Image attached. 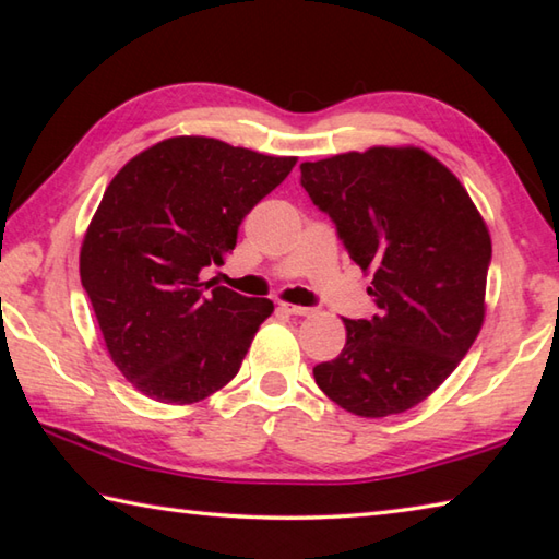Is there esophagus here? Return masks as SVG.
<instances>
[{
	"label": "esophagus",
	"instance_id": "esophagus-1",
	"mask_svg": "<svg viewBox=\"0 0 559 559\" xmlns=\"http://www.w3.org/2000/svg\"><path fill=\"white\" fill-rule=\"evenodd\" d=\"M278 308L283 310V313H288V316H308L310 313V308L293 306V302H278Z\"/></svg>",
	"mask_w": 559,
	"mask_h": 559
}]
</instances>
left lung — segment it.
<instances>
[{
  "instance_id": "1",
  "label": "left lung",
  "mask_w": 559,
  "mask_h": 559,
  "mask_svg": "<svg viewBox=\"0 0 559 559\" xmlns=\"http://www.w3.org/2000/svg\"><path fill=\"white\" fill-rule=\"evenodd\" d=\"M380 313L345 318L347 343L313 367L330 400L367 419L437 390L484 325L490 236L463 185L419 147H370L300 165Z\"/></svg>"
}]
</instances>
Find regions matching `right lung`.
Here are the masks:
<instances>
[{"mask_svg": "<svg viewBox=\"0 0 559 559\" xmlns=\"http://www.w3.org/2000/svg\"><path fill=\"white\" fill-rule=\"evenodd\" d=\"M296 157L214 138H169L112 177L81 246V283L128 382L165 404H192L239 372L269 298L202 283L234 251L243 216Z\"/></svg>", "mask_w": 559, "mask_h": 559, "instance_id": "add662e5", "label": "right lung"}]
</instances>
